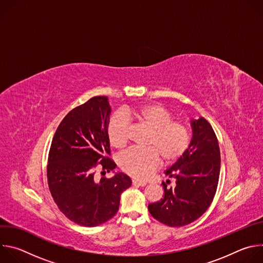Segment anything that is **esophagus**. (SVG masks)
I'll use <instances>...</instances> for the list:
<instances>
[{
	"instance_id": "34e87169",
	"label": "esophagus",
	"mask_w": 263,
	"mask_h": 263,
	"mask_svg": "<svg viewBox=\"0 0 263 263\" xmlns=\"http://www.w3.org/2000/svg\"><path fill=\"white\" fill-rule=\"evenodd\" d=\"M132 184H133V185H137V186H145V185H146V182H145V181H140V180L133 179V180H132Z\"/></svg>"
}]
</instances>
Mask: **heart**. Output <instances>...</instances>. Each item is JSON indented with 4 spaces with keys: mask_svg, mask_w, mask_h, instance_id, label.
<instances>
[{
    "mask_svg": "<svg viewBox=\"0 0 263 263\" xmlns=\"http://www.w3.org/2000/svg\"><path fill=\"white\" fill-rule=\"evenodd\" d=\"M129 121L149 130L145 148H131L120 157L121 168L136 179H145L160 164L177 162L192 142V129L174 120L173 112L163 105L152 103L124 114L112 116L107 125V137L115 148L123 149L129 142Z\"/></svg>",
    "mask_w": 263,
    "mask_h": 263,
    "instance_id": "b5f03b06",
    "label": "heart"
}]
</instances>
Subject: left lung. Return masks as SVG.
<instances>
[{
    "label": "left lung",
    "instance_id": "obj_1",
    "mask_svg": "<svg viewBox=\"0 0 263 263\" xmlns=\"http://www.w3.org/2000/svg\"><path fill=\"white\" fill-rule=\"evenodd\" d=\"M193 138L186 153L164 173L176 179L162 182L164 196L148 204V211L154 218L170 227L189 224L209 208L216 193L220 153L217 137L211 125L201 118L192 122Z\"/></svg>",
    "mask_w": 263,
    "mask_h": 263
}]
</instances>
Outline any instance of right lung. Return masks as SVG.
Returning a JSON list of instances; mask_svg holds the SVG:
<instances>
[{
    "label": "right lung",
    "mask_w": 263,
    "mask_h": 263,
    "mask_svg": "<svg viewBox=\"0 0 263 263\" xmlns=\"http://www.w3.org/2000/svg\"><path fill=\"white\" fill-rule=\"evenodd\" d=\"M110 112L105 96L73 108L59 124L50 147L47 177L53 200L69 220L84 227L114 217L121 194L132 183L123 173L111 179L95 177L98 167L106 174L117 166L107 137Z\"/></svg>",
    "instance_id": "1"
}]
</instances>
